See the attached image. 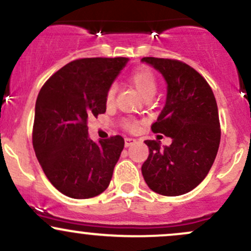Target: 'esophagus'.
Returning a JSON list of instances; mask_svg holds the SVG:
<instances>
[{
	"instance_id": "obj_1",
	"label": "esophagus",
	"mask_w": 251,
	"mask_h": 251,
	"mask_svg": "<svg viewBox=\"0 0 251 251\" xmlns=\"http://www.w3.org/2000/svg\"><path fill=\"white\" fill-rule=\"evenodd\" d=\"M134 143H136V139H133V138H125V147L126 148L131 147V145H133Z\"/></svg>"
}]
</instances>
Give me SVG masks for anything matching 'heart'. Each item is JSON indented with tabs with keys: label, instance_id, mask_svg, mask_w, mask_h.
<instances>
[{
	"label": "heart",
	"instance_id": "b5f03b06",
	"mask_svg": "<svg viewBox=\"0 0 251 251\" xmlns=\"http://www.w3.org/2000/svg\"><path fill=\"white\" fill-rule=\"evenodd\" d=\"M131 83L133 84V87L140 93V95H143L144 98L148 96H152L155 94L156 88H157V81L156 77L153 75L152 71L148 68H139L137 70H134L132 73L130 77ZM115 93H117V88L115 85H111L107 90L106 94V102L112 103L113 100L115 98ZM126 127L130 128V130H134L137 127V124L134 121H127L126 123Z\"/></svg>",
	"mask_w": 251,
	"mask_h": 251
}]
</instances>
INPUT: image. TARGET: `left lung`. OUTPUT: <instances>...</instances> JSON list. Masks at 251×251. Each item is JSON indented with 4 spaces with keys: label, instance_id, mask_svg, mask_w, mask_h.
I'll return each mask as SVG.
<instances>
[{
    "label": "left lung",
    "instance_id": "left-lung-1",
    "mask_svg": "<svg viewBox=\"0 0 251 251\" xmlns=\"http://www.w3.org/2000/svg\"><path fill=\"white\" fill-rule=\"evenodd\" d=\"M143 63L162 74L167 100L151 130L172 138L170 147L145 140L149 157L142 174L149 188L176 197L194 189L210 172L220 143L216 98L206 79L186 63L144 57Z\"/></svg>",
    "mask_w": 251,
    "mask_h": 251
}]
</instances>
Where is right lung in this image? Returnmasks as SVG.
I'll return each mask as SVG.
<instances>
[{"instance_id": "obj_1", "label": "right lung", "mask_w": 251, "mask_h": 251, "mask_svg": "<svg viewBox=\"0 0 251 251\" xmlns=\"http://www.w3.org/2000/svg\"><path fill=\"white\" fill-rule=\"evenodd\" d=\"M128 58H82L59 69L35 102L33 148L49 181L74 199L101 194L124 149L114 136L95 143L88 119L106 112V94Z\"/></svg>"}]
</instances>
